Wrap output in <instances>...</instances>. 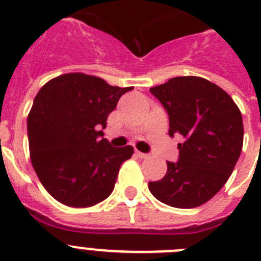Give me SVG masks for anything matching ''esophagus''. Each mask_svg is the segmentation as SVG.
<instances>
[{"instance_id":"34e87169","label":"esophagus","mask_w":261,"mask_h":261,"mask_svg":"<svg viewBox=\"0 0 261 261\" xmlns=\"http://www.w3.org/2000/svg\"><path fill=\"white\" fill-rule=\"evenodd\" d=\"M136 155L138 156V158H147V156H149V154H146V153H141V151H138V150H136Z\"/></svg>"}]
</instances>
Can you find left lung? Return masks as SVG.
I'll use <instances>...</instances> for the list:
<instances>
[{"mask_svg":"<svg viewBox=\"0 0 261 261\" xmlns=\"http://www.w3.org/2000/svg\"><path fill=\"white\" fill-rule=\"evenodd\" d=\"M170 120L168 135L181 136L177 162L149 190L174 208L200 206L225 186L241 155L243 120L238 106L220 86L201 77H175L151 87Z\"/></svg>","mask_w":261,"mask_h":261,"instance_id":"8db88e82","label":"left lung"}]
</instances>
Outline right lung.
I'll list each match as a JSON object with an SVG mask.
<instances>
[{
	"mask_svg": "<svg viewBox=\"0 0 261 261\" xmlns=\"http://www.w3.org/2000/svg\"><path fill=\"white\" fill-rule=\"evenodd\" d=\"M130 90L84 73L59 75L39 90L27 117L30 156L39 180L57 201L87 208L112 193L133 147L111 146L100 138V128Z\"/></svg>",
	"mask_w": 261,
	"mask_h": 261,
	"instance_id": "add662e5",
	"label": "right lung"
}]
</instances>
